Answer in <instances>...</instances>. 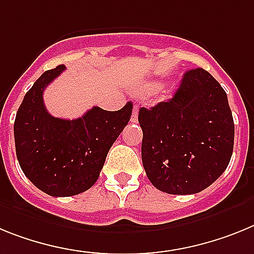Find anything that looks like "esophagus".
<instances>
[{"mask_svg": "<svg viewBox=\"0 0 254 254\" xmlns=\"http://www.w3.org/2000/svg\"><path fill=\"white\" fill-rule=\"evenodd\" d=\"M138 111H139V107H138V105H135L134 106L131 119H130V121H131V123H136V121H138Z\"/></svg>", "mask_w": 254, "mask_h": 254, "instance_id": "obj_1", "label": "esophagus"}]
</instances>
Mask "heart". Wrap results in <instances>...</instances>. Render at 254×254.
Listing matches in <instances>:
<instances>
[{"label": "heart", "mask_w": 254, "mask_h": 254, "mask_svg": "<svg viewBox=\"0 0 254 254\" xmlns=\"http://www.w3.org/2000/svg\"><path fill=\"white\" fill-rule=\"evenodd\" d=\"M158 89V85L157 84H149L147 85V90H149V92H153V90H157Z\"/></svg>", "instance_id": "b5f03b06"}]
</instances>
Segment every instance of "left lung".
Masks as SVG:
<instances>
[{
  "label": "left lung",
  "instance_id": "obj_1",
  "mask_svg": "<svg viewBox=\"0 0 254 254\" xmlns=\"http://www.w3.org/2000/svg\"><path fill=\"white\" fill-rule=\"evenodd\" d=\"M142 161L153 187L169 194L203 190L224 173L234 148L228 96L202 67L184 74L173 98L138 115Z\"/></svg>",
  "mask_w": 254,
  "mask_h": 254
}]
</instances>
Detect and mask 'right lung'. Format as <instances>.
Masks as SVG:
<instances>
[{"mask_svg":"<svg viewBox=\"0 0 254 254\" xmlns=\"http://www.w3.org/2000/svg\"><path fill=\"white\" fill-rule=\"evenodd\" d=\"M65 70H47L30 88L14 124L16 157L23 173L52 197H70L97 182L111 145L127 127L133 111L127 102L119 111L93 107L81 118L64 120L48 114L43 92Z\"/></svg>","mask_w":254,"mask_h":254,"instance_id":"obj_1","label":"right lung"}]
</instances>
